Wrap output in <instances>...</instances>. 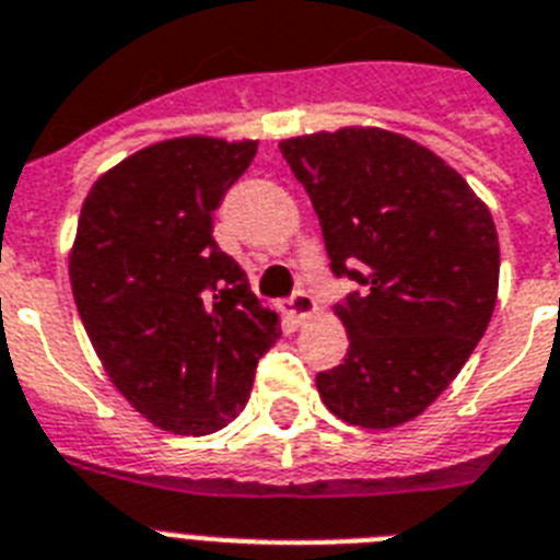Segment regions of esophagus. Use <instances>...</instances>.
Wrapping results in <instances>:
<instances>
[{"instance_id":"34e87169","label":"esophagus","mask_w":560,"mask_h":560,"mask_svg":"<svg viewBox=\"0 0 560 560\" xmlns=\"http://www.w3.org/2000/svg\"><path fill=\"white\" fill-rule=\"evenodd\" d=\"M283 312L289 314L294 323H303L317 312V303H314V298L308 294V291H294V294L283 303Z\"/></svg>"}]
</instances>
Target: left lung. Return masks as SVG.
<instances>
[{"mask_svg":"<svg viewBox=\"0 0 560 560\" xmlns=\"http://www.w3.org/2000/svg\"><path fill=\"white\" fill-rule=\"evenodd\" d=\"M320 217L331 271L363 285L335 306L343 363L317 374L331 415L392 429L435 404L495 312L501 248L487 202L404 133L340 128L280 142Z\"/></svg>","mask_w":560,"mask_h":560,"instance_id":"1","label":"left lung"}]
</instances>
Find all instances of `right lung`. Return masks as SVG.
<instances>
[{
  "mask_svg": "<svg viewBox=\"0 0 560 560\" xmlns=\"http://www.w3.org/2000/svg\"><path fill=\"white\" fill-rule=\"evenodd\" d=\"M254 140L177 137L125 156L82 202L71 289L119 395L174 435H211L252 395L280 320L211 237Z\"/></svg>",
  "mask_w": 560,
  "mask_h": 560,
  "instance_id": "1",
  "label": "right lung"
}]
</instances>
